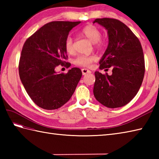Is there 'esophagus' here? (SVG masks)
Listing matches in <instances>:
<instances>
[{
    "label": "esophagus",
    "instance_id": "34e87169",
    "mask_svg": "<svg viewBox=\"0 0 159 159\" xmlns=\"http://www.w3.org/2000/svg\"><path fill=\"white\" fill-rule=\"evenodd\" d=\"M82 73H83V75H85V74H87L91 73V71L86 69V68H83V69H82Z\"/></svg>",
    "mask_w": 159,
    "mask_h": 159
}]
</instances>
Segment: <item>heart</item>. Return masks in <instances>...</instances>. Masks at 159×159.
Returning <instances> with one entry per match:
<instances>
[{"label":"heart","mask_w":159,"mask_h":159,"mask_svg":"<svg viewBox=\"0 0 159 159\" xmlns=\"http://www.w3.org/2000/svg\"><path fill=\"white\" fill-rule=\"evenodd\" d=\"M80 33L86 37L90 42L96 43V46L98 48H100L103 46V42L100 39L101 32L94 25H89L85 26V27L81 29ZM64 46H65L66 51L68 54H72L74 52V41L72 37H67L65 41ZM96 59L97 58L95 55H81L77 57L74 63L77 66L90 67L92 66V63L96 61Z\"/></svg>","instance_id":"b5f03b06"}]
</instances>
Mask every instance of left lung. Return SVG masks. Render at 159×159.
Instances as JSON below:
<instances>
[{
  "label": "left lung",
  "mask_w": 159,
  "mask_h": 159,
  "mask_svg": "<svg viewBox=\"0 0 159 159\" xmlns=\"http://www.w3.org/2000/svg\"><path fill=\"white\" fill-rule=\"evenodd\" d=\"M107 31L109 43L99 68L112 67V74L95 72L93 95L102 105L118 108L134 98L142 84L145 73L143 49L135 35L123 22L113 18H97ZM108 70V69H107Z\"/></svg>",
  "instance_id": "8db88e82"
}]
</instances>
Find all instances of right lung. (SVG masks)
Returning a JSON list of instances; mask_svg holds the SVG:
<instances>
[{
  "instance_id": "right-lung-1",
  "label": "right lung",
  "mask_w": 159,
  "mask_h": 159,
  "mask_svg": "<svg viewBox=\"0 0 159 159\" xmlns=\"http://www.w3.org/2000/svg\"><path fill=\"white\" fill-rule=\"evenodd\" d=\"M80 22L54 21L43 25L26 40L19 62V75L26 92L38 107L57 109L68 101L82 72L78 67L67 74L55 68L67 59L65 41L69 32ZM70 63L66 66L70 67ZM71 65V64H70Z\"/></svg>"
}]
</instances>
